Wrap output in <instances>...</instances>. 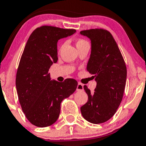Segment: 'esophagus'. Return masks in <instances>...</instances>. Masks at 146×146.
Segmentation results:
<instances>
[{"instance_id": "obj_1", "label": "esophagus", "mask_w": 146, "mask_h": 146, "mask_svg": "<svg viewBox=\"0 0 146 146\" xmlns=\"http://www.w3.org/2000/svg\"><path fill=\"white\" fill-rule=\"evenodd\" d=\"M84 90V85L81 83H78L77 87H76V91H83Z\"/></svg>"}]
</instances>
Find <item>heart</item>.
Listing matches in <instances>:
<instances>
[{
  "mask_svg": "<svg viewBox=\"0 0 146 146\" xmlns=\"http://www.w3.org/2000/svg\"><path fill=\"white\" fill-rule=\"evenodd\" d=\"M86 43V41L83 39L77 40V41H76V46H79V45H80V44H82V43Z\"/></svg>",
  "mask_w": 146,
  "mask_h": 146,
  "instance_id": "heart-1",
  "label": "heart"
}]
</instances>
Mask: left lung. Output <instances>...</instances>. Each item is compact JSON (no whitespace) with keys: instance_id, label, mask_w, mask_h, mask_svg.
<instances>
[{"instance_id":"1","label":"left lung","mask_w":146,"mask_h":146,"mask_svg":"<svg viewBox=\"0 0 146 146\" xmlns=\"http://www.w3.org/2000/svg\"><path fill=\"white\" fill-rule=\"evenodd\" d=\"M91 43L86 70L96 82L95 91L84 88L88 101L81 107L83 117L93 124L106 122L113 117L121 103L127 80V67L116 41L103 29L80 31Z\"/></svg>"}]
</instances>
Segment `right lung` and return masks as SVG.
Returning a JSON list of instances; mask_svg holds the SVG:
<instances>
[{"instance_id":"right-lung-1","label":"right lung","mask_w":146,"mask_h":146,"mask_svg":"<svg viewBox=\"0 0 146 146\" xmlns=\"http://www.w3.org/2000/svg\"><path fill=\"white\" fill-rule=\"evenodd\" d=\"M75 29L42 26L27 40L16 75V88L22 111L38 127L52 125L59 117L61 102L73 94L78 83L67 79L51 80L48 70L58 61V40L70 36Z\"/></svg>"}]
</instances>
